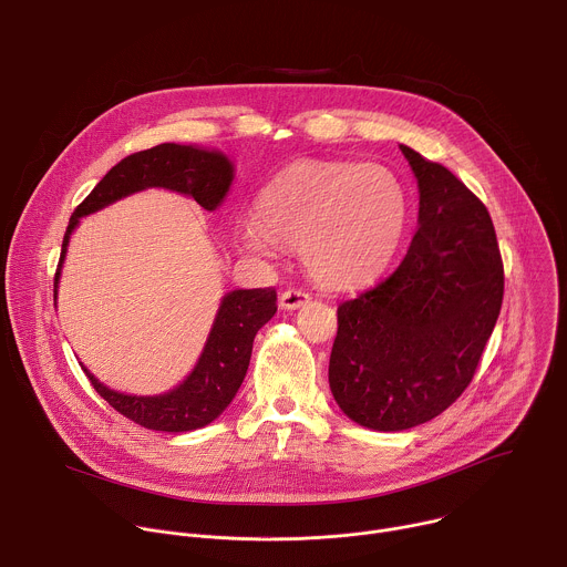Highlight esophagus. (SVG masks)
I'll use <instances>...</instances> for the list:
<instances>
[{"mask_svg":"<svg viewBox=\"0 0 567 567\" xmlns=\"http://www.w3.org/2000/svg\"><path fill=\"white\" fill-rule=\"evenodd\" d=\"M305 302H309V293L302 289H287L280 293V307L282 309H298Z\"/></svg>","mask_w":567,"mask_h":567,"instance_id":"1","label":"esophagus"}]
</instances>
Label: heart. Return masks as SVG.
Returning a JSON list of instances; mask_svg holds the SVG:
<instances>
[{
  "instance_id": "1",
  "label": "heart",
  "mask_w": 567,
  "mask_h": 567,
  "mask_svg": "<svg viewBox=\"0 0 567 567\" xmlns=\"http://www.w3.org/2000/svg\"><path fill=\"white\" fill-rule=\"evenodd\" d=\"M406 219V190L385 166L298 161L262 190L239 241L260 258H276L280 245L300 247L318 285L352 289L385 269Z\"/></svg>"
}]
</instances>
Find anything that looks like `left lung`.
I'll return each mask as SVG.
<instances>
[{
    "label": "left lung",
    "mask_w": 567,
    "mask_h": 567,
    "mask_svg": "<svg viewBox=\"0 0 567 567\" xmlns=\"http://www.w3.org/2000/svg\"><path fill=\"white\" fill-rule=\"evenodd\" d=\"M417 177L420 219L406 258L339 305L330 388L372 431H406L466 390L503 305L494 221L449 168L399 145Z\"/></svg>",
    "instance_id": "8db88e82"
}]
</instances>
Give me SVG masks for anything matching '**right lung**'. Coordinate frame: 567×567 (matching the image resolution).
<instances>
[{"label":"right lung","instance_id":"obj_1","mask_svg":"<svg viewBox=\"0 0 567 567\" xmlns=\"http://www.w3.org/2000/svg\"><path fill=\"white\" fill-rule=\"evenodd\" d=\"M230 182V161L217 150L161 143L125 156L96 184L85 202L73 210L62 239L53 298L58 293L60 267L66 256L69 237L80 217L92 215L145 188H168L193 197L206 210H215L224 202ZM276 300L278 298L274 287L235 289L226 293L197 365L171 392L154 396L123 394L103 385L85 365L83 370L90 377L94 390L114 411L143 429L164 433H186L202 429L224 413L241 381H245L254 339L265 322H269L276 313Z\"/></svg>","mask_w":567,"mask_h":567}]
</instances>
